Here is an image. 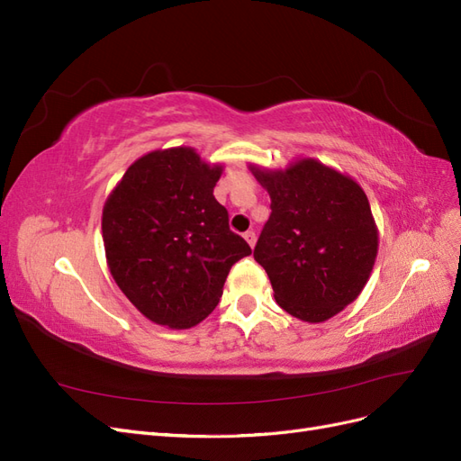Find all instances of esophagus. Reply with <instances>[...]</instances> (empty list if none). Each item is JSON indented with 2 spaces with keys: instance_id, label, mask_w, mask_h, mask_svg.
I'll return each mask as SVG.
<instances>
[{
  "instance_id": "34e87169",
  "label": "esophagus",
  "mask_w": 461,
  "mask_h": 461,
  "mask_svg": "<svg viewBox=\"0 0 461 461\" xmlns=\"http://www.w3.org/2000/svg\"><path fill=\"white\" fill-rule=\"evenodd\" d=\"M244 240L249 244V248H254L256 246V232L254 230L244 232Z\"/></svg>"
}]
</instances>
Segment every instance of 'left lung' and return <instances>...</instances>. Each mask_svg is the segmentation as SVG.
I'll list each match as a JSON object with an SVG mask.
<instances>
[{
  "label": "left lung",
  "mask_w": 461,
  "mask_h": 461,
  "mask_svg": "<svg viewBox=\"0 0 461 461\" xmlns=\"http://www.w3.org/2000/svg\"><path fill=\"white\" fill-rule=\"evenodd\" d=\"M269 192L271 217L254 249L275 300L305 323H323L367 285L379 252L371 205L350 175L313 158L285 169L249 163Z\"/></svg>",
  "instance_id": "1"
}]
</instances>
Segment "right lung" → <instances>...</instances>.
<instances>
[{
	"mask_svg": "<svg viewBox=\"0 0 461 461\" xmlns=\"http://www.w3.org/2000/svg\"><path fill=\"white\" fill-rule=\"evenodd\" d=\"M222 163L190 146L138 158L102 212L107 267L151 323L190 329L215 310L232 265L252 254L213 188Z\"/></svg>",
	"mask_w": 461,
	"mask_h": 461,
	"instance_id": "right-lung-1",
	"label": "right lung"
}]
</instances>
